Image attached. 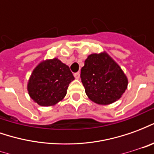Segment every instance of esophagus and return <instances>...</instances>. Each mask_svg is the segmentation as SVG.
I'll use <instances>...</instances> for the list:
<instances>
[{
  "mask_svg": "<svg viewBox=\"0 0 154 154\" xmlns=\"http://www.w3.org/2000/svg\"><path fill=\"white\" fill-rule=\"evenodd\" d=\"M74 77L76 79H79L80 78V72H76V73H74Z\"/></svg>",
  "mask_w": 154,
  "mask_h": 154,
  "instance_id": "esophagus-1",
  "label": "esophagus"
}]
</instances>
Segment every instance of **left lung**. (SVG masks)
<instances>
[{
    "label": "left lung",
    "instance_id": "8db88e82",
    "mask_svg": "<svg viewBox=\"0 0 154 154\" xmlns=\"http://www.w3.org/2000/svg\"><path fill=\"white\" fill-rule=\"evenodd\" d=\"M81 78L87 97L99 105L119 100L128 86L121 68L106 53L88 56L81 69Z\"/></svg>",
    "mask_w": 154,
    "mask_h": 154
}]
</instances>
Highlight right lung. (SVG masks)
Masks as SVG:
<instances>
[{
	"label": "right lung",
	"instance_id": "add662e5",
	"mask_svg": "<svg viewBox=\"0 0 154 154\" xmlns=\"http://www.w3.org/2000/svg\"><path fill=\"white\" fill-rule=\"evenodd\" d=\"M73 80L69 67L57 58L44 61L33 71L29 80V94L39 106H53L63 99Z\"/></svg>",
	"mask_w": 154,
	"mask_h": 154
}]
</instances>
